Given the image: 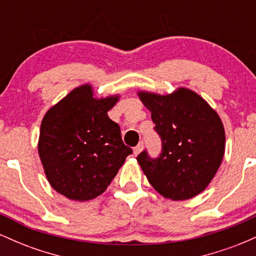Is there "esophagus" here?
I'll return each instance as SVG.
<instances>
[{"label":"esophagus","mask_w":256,"mask_h":256,"mask_svg":"<svg viewBox=\"0 0 256 256\" xmlns=\"http://www.w3.org/2000/svg\"><path fill=\"white\" fill-rule=\"evenodd\" d=\"M143 146H144V144H143V142H140V143H138V144L134 148V155H138V154H140V152L143 150Z\"/></svg>","instance_id":"obj_1"}]
</instances>
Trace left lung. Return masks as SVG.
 <instances>
[{
    "instance_id": "1",
    "label": "left lung",
    "mask_w": 256,
    "mask_h": 256,
    "mask_svg": "<svg viewBox=\"0 0 256 256\" xmlns=\"http://www.w3.org/2000/svg\"><path fill=\"white\" fill-rule=\"evenodd\" d=\"M152 112L161 137L160 156H137L149 183L164 198L182 201L202 192L212 182L225 152V130L218 113L186 88L168 95L138 91Z\"/></svg>"
}]
</instances>
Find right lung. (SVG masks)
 <instances>
[{
    "label": "right lung",
    "mask_w": 256,
    "mask_h": 256,
    "mask_svg": "<svg viewBox=\"0 0 256 256\" xmlns=\"http://www.w3.org/2000/svg\"><path fill=\"white\" fill-rule=\"evenodd\" d=\"M119 96L94 98L84 84L46 113L38 154L52 189L74 201H89L106 192L132 149L124 144L107 112Z\"/></svg>",
    "instance_id": "add662e5"
}]
</instances>
